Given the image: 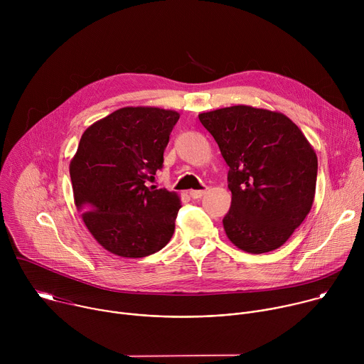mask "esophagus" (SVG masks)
<instances>
[{"label": "esophagus", "instance_id": "34e87169", "mask_svg": "<svg viewBox=\"0 0 364 364\" xmlns=\"http://www.w3.org/2000/svg\"><path fill=\"white\" fill-rule=\"evenodd\" d=\"M188 194H190V197L193 200H197V198H200L204 194V190H190Z\"/></svg>", "mask_w": 364, "mask_h": 364}]
</instances>
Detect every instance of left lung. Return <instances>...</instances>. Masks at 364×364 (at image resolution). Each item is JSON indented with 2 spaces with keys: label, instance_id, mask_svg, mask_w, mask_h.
I'll list each match as a JSON object with an SVG mask.
<instances>
[{
  "label": "left lung",
  "instance_id": "left-lung-1",
  "mask_svg": "<svg viewBox=\"0 0 364 364\" xmlns=\"http://www.w3.org/2000/svg\"><path fill=\"white\" fill-rule=\"evenodd\" d=\"M229 166L230 210L223 228L249 253L282 246L314 203L318 161L301 129L284 114L246 105L198 115Z\"/></svg>",
  "mask_w": 364,
  "mask_h": 364
}]
</instances>
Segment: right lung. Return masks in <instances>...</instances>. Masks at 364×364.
Here are the masks:
<instances>
[{"instance_id":"1","label":"right lung","mask_w":364,"mask_h":364,"mask_svg":"<svg viewBox=\"0 0 364 364\" xmlns=\"http://www.w3.org/2000/svg\"><path fill=\"white\" fill-rule=\"evenodd\" d=\"M180 115L127 107L90 125L70 161L73 197L100 246L124 257H144L171 239L180 197L146 187L163 168L164 149Z\"/></svg>"}]
</instances>
